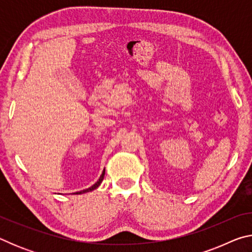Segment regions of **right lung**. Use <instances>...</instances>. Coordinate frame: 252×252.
<instances>
[{"label": "right lung", "mask_w": 252, "mask_h": 252, "mask_svg": "<svg viewBox=\"0 0 252 252\" xmlns=\"http://www.w3.org/2000/svg\"><path fill=\"white\" fill-rule=\"evenodd\" d=\"M104 174H105V169L103 170V172H102V174H101V176H100L99 180H97V181L94 183V185L91 186L90 188H88V189H84V190L78 191V192H74V194H82V193H87V192H90V191L95 190L96 188H99V186L101 185L102 181H103V179H104Z\"/></svg>", "instance_id": "right-lung-1"}]
</instances>
